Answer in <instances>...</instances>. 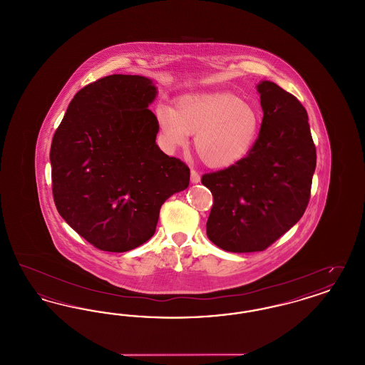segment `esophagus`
Listing matches in <instances>:
<instances>
[{"instance_id": "obj_1", "label": "esophagus", "mask_w": 365, "mask_h": 365, "mask_svg": "<svg viewBox=\"0 0 365 365\" xmlns=\"http://www.w3.org/2000/svg\"><path fill=\"white\" fill-rule=\"evenodd\" d=\"M190 180L191 183H200V180H201V176L195 170H191Z\"/></svg>"}]
</instances>
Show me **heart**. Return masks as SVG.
Returning a JSON list of instances; mask_svg holds the SVG:
<instances>
[{
  "label": "heart",
  "instance_id": "b5f03b06",
  "mask_svg": "<svg viewBox=\"0 0 365 365\" xmlns=\"http://www.w3.org/2000/svg\"><path fill=\"white\" fill-rule=\"evenodd\" d=\"M155 116L167 150L185 146L189 134H195V150L212 168H226L246 156L260 128L259 113L252 105L220 91L186 96L176 109L158 104Z\"/></svg>",
  "mask_w": 365,
  "mask_h": 365
}]
</instances>
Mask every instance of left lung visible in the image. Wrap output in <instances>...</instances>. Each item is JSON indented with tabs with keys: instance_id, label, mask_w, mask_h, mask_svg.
<instances>
[{
	"instance_id": "left-lung-1",
	"label": "left lung",
	"mask_w": 365,
	"mask_h": 365,
	"mask_svg": "<svg viewBox=\"0 0 365 365\" xmlns=\"http://www.w3.org/2000/svg\"><path fill=\"white\" fill-rule=\"evenodd\" d=\"M259 138L226 170L201 182L213 195L207 235L232 253L261 252L302 217L316 168L308 113L277 83L261 81Z\"/></svg>"
}]
</instances>
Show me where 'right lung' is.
<instances>
[{"label":"right lung","mask_w":365,"mask_h":365,"mask_svg":"<svg viewBox=\"0 0 365 365\" xmlns=\"http://www.w3.org/2000/svg\"><path fill=\"white\" fill-rule=\"evenodd\" d=\"M156 96L149 78L105 76L75 94L54 133L56 208L100 250L122 253L150 240L161 205L189 186V167L157 146L149 109Z\"/></svg>","instance_id":"1"}]
</instances>
